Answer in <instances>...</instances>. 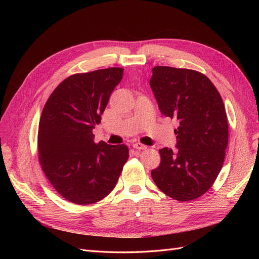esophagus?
<instances>
[{
  "mask_svg": "<svg viewBox=\"0 0 259 259\" xmlns=\"http://www.w3.org/2000/svg\"><path fill=\"white\" fill-rule=\"evenodd\" d=\"M133 148L137 149V150H146L147 146L140 144V143H135V144H133Z\"/></svg>",
  "mask_w": 259,
  "mask_h": 259,
  "instance_id": "1",
  "label": "esophagus"
}]
</instances>
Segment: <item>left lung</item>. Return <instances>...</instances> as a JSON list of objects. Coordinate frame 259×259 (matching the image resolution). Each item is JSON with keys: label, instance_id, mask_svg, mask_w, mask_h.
<instances>
[{"label": "left lung", "instance_id": "left-lung-1", "mask_svg": "<svg viewBox=\"0 0 259 259\" xmlns=\"http://www.w3.org/2000/svg\"><path fill=\"white\" fill-rule=\"evenodd\" d=\"M151 90L162 114L176 119L177 150L160 149L151 170L159 189L180 202L204 194L221 171L228 146L224 101L206 75L190 69L156 66Z\"/></svg>", "mask_w": 259, "mask_h": 259}]
</instances>
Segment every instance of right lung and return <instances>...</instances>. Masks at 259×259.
I'll list each match as a JSON object with an SVG mask.
<instances>
[{
  "instance_id": "obj_1",
  "label": "right lung",
  "mask_w": 259,
  "mask_h": 259,
  "mask_svg": "<svg viewBox=\"0 0 259 259\" xmlns=\"http://www.w3.org/2000/svg\"><path fill=\"white\" fill-rule=\"evenodd\" d=\"M123 71L108 68L70 75L43 108L37 134L40 164L56 191L75 204L107 197L128 159L125 145L95 144L93 135Z\"/></svg>"
}]
</instances>
